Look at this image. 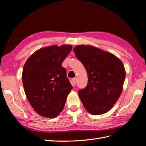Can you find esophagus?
I'll return each mask as SVG.
<instances>
[{"instance_id":"1","label":"esophagus","mask_w":146,"mask_h":146,"mask_svg":"<svg viewBox=\"0 0 146 146\" xmlns=\"http://www.w3.org/2000/svg\"><path fill=\"white\" fill-rule=\"evenodd\" d=\"M72 82H73V84L75 85L76 84H77V78H73V79H72Z\"/></svg>"}]
</instances>
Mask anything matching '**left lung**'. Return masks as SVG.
<instances>
[{"mask_svg": "<svg viewBox=\"0 0 146 146\" xmlns=\"http://www.w3.org/2000/svg\"><path fill=\"white\" fill-rule=\"evenodd\" d=\"M76 56L86 70L88 84L78 94L88 112L100 115L109 111L123 90L125 70L112 53L91 45H77Z\"/></svg>", "mask_w": 146, "mask_h": 146, "instance_id": "1", "label": "left lung"}]
</instances>
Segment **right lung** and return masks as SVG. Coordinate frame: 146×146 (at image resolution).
Segmentation results:
<instances>
[{
  "label": "right lung",
  "mask_w": 146,
  "mask_h": 146,
  "mask_svg": "<svg viewBox=\"0 0 146 146\" xmlns=\"http://www.w3.org/2000/svg\"><path fill=\"white\" fill-rule=\"evenodd\" d=\"M72 45H52L34 52L25 62L22 80L30 104L41 116L53 118L64 109L73 86L62 64Z\"/></svg>",
  "instance_id": "obj_1"
}]
</instances>
